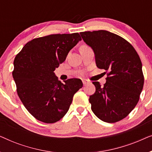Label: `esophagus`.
<instances>
[{
  "label": "esophagus",
  "mask_w": 152,
  "mask_h": 152,
  "mask_svg": "<svg viewBox=\"0 0 152 152\" xmlns=\"http://www.w3.org/2000/svg\"><path fill=\"white\" fill-rule=\"evenodd\" d=\"M82 81L83 84H84V85H86V84H88V83H89V82H88V80H84H84H82Z\"/></svg>",
  "instance_id": "esophagus-1"
}]
</instances>
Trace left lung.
<instances>
[{
	"label": "left lung",
	"mask_w": 152,
	"mask_h": 152,
	"mask_svg": "<svg viewBox=\"0 0 152 152\" xmlns=\"http://www.w3.org/2000/svg\"><path fill=\"white\" fill-rule=\"evenodd\" d=\"M94 52L97 67L109 72L104 86L93 82L95 92L89 97L99 119L113 123L126 118L139 100L144 84L142 63L125 39L107 30L80 32Z\"/></svg>",
	"instance_id": "1"
}]
</instances>
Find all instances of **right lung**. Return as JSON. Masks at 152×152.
<instances>
[{"label": "right lung", "instance_id": "add662e5", "mask_svg": "<svg viewBox=\"0 0 152 152\" xmlns=\"http://www.w3.org/2000/svg\"><path fill=\"white\" fill-rule=\"evenodd\" d=\"M81 40L78 33L48 35L29 41L16 56L12 75L18 95L39 121L54 123L61 120L75 93L83 86L80 79L61 83L54 72Z\"/></svg>", "mask_w": 152, "mask_h": 152}]
</instances>
